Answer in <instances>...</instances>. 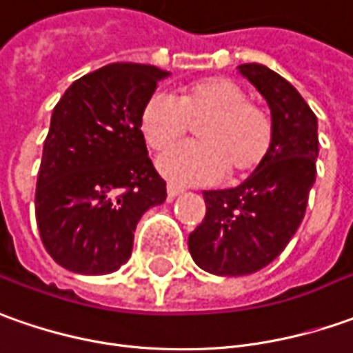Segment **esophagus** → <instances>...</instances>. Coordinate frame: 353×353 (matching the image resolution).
Returning <instances> with one entry per match:
<instances>
[{"mask_svg": "<svg viewBox=\"0 0 353 353\" xmlns=\"http://www.w3.org/2000/svg\"><path fill=\"white\" fill-rule=\"evenodd\" d=\"M181 192H182V186L174 184V182H169V184H167V196H169V200L176 198Z\"/></svg>", "mask_w": 353, "mask_h": 353, "instance_id": "obj_1", "label": "esophagus"}]
</instances>
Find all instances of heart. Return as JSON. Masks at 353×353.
<instances>
[{
    "mask_svg": "<svg viewBox=\"0 0 353 353\" xmlns=\"http://www.w3.org/2000/svg\"><path fill=\"white\" fill-rule=\"evenodd\" d=\"M199 128L200 144L179 146L159 157L165 176L179 182H214L227 171L243 179L262 167L274 143L270 114L247 103L241 87L223 77H205L181 89L179 101L167 93H153L139 112V130L149 148L165 151Z\"/></svg>",
    "mask_w": 353,
    "mask_h": 353,
    "instance_id": "heart-1",
    "label": "heart"
}]
</instances>
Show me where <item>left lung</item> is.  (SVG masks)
I'll return each mask as SVG.
<instances>
[{"mask_svg":"<svg viewBox=\"0 0 353 353\" xmlns=\"http://www.w3.org/2000/svg\"><path fill=\"white\" fill-rule=\"evenodd\" d=\"M239 72L270 106L274 143L237 188L204 192L205 217L188 250L215 276H247L280 256L303 221L319 157L316 116L292 83L262 63H243Z\"/></svg>","mask_w":353,"mask_h":353,"instance_id":"obj_1","label":"left lung"}]
</instances>
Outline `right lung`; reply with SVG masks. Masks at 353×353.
Returning a JSON list of instances; mask_svg holds the SVG:
<instances>
[{
	"mask_svg": "<svg viewBox=\"0 0 353 353\" xmlns=\"http://www.w3.org/2000/svg\"><path fill=\"white\" fill-rule=\"evenodd\" d=\"M167 75L145 63H108L73 81L54 106L34 210L42 245L65 270H118L139 217L165 202L139 112Z\"/></svg>",
	"mask_w": 353,
	"mask_h": 353,
	"instance_id": "right-lung-1",
	"label": "right lung"
}]
</instances>
